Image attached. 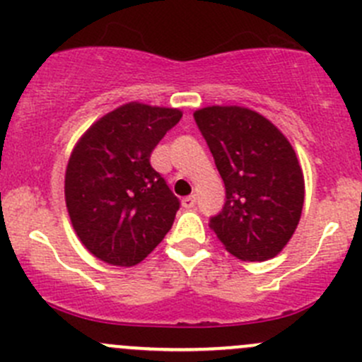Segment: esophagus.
<instances>
[{
	"mask_svg": "<svg viewBox=\"0 0 362 362\" xmlns=\"http://www.w3.org/2000/svg\"><path fill=\"white\" fill-rule=\"evenodd\" d=\"M196 205V196H187V198L182 199V206L184 209H192Z\"/></svg>",
	"mask_w": 362,
	"mask_h": 362,
	"instance_id": "34e87169",
	"label": "esophagus"
}]
</instances>
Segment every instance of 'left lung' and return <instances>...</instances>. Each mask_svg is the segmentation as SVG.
I'll return each instance as SVG.
<instances>
[{"instance_id":"left-lung-1","label":"left lung","mask_w":362,"mask_h":362,"mask_svg":"<svg viewBox=\"0 0 362 362\" xmlns=\"http://www.w3.org/2000/svg\"><path fill=\"white\" fill-rule=\"evenodd\" d=\"M194 120L226 187L210 228L244 262L274 258L292 238L304 205V175L292 145L247 107H203Z\"/></svg>"}]
</instances>
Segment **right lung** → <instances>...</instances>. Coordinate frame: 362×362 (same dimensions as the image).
<instances>
[{"instance_id":"right-lung-1","label":"right lung","mask_w":362,"mask_h":362,"mask_svg":"<svg viewBox=\"0 0 362 362\" xmlns=\"http://www.w3.org/2000/svg\"><path fill=\"white\" fill-rule=\"evenodd\" d=\"M180 118V110L129 103L104 115L74 146L66 210L81 244L103 262L136 265L173 226L180 202L150 156Z\"/></svg>"}]
</instances>
